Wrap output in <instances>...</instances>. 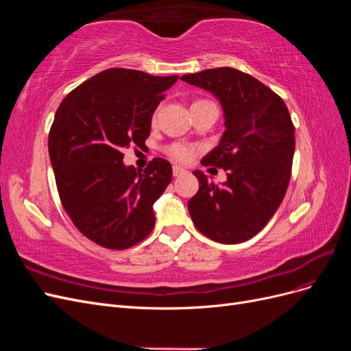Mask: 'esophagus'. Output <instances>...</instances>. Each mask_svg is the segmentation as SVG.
<instances>
[{"label":"esophagus","mask_w":351,"mask_h":351,"mask_svg":"<svg viewBox=\"0 0 351 351\" xmlns=\"http://www.w3.org/2000/svg\"><path fill=\"white\" fill-rule=\"evenodd\" d=\"M184 173H186V169H184L183 167H180V165H174V167H173V174H174V177H178V176L184 174Z\"/></svg>","instance_id":"1"}]
</instances>
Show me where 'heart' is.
<instances>
[{"instance_id":"b5f03b06","label":"heart","mask_w":351,"mask_h":351,"mask_svg":"<svg viewBox=\"0 0 351 351\" xmlns=\"http://www.w3.org/2000/svg\"><path fill=\"white\" fill-rule=\"evenodd\" d=\"M155 119H156V114H154V120ZM169 154H171V156H174L176 159H178V161L186 162V161H190V159H192L193 149H192V147L186 146V145L177 143V145H173L171 147H169Z\"/></svg>"}]
</instances>
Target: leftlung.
I'll return each mask as SVG.
<instances>
[{
    "mask_svg": "<svg viewBox=\"0 0 351 351\" xmlns=\"http://www.w3.org/2000/svg\"><path fill=\"white\" fill-rule=\"evenodd\" d=\"M182 80L214 95L226 120L218 146L200 164L227 169V182L218 186L193 171L199 190L187 204L190 217L210 240L243 243L268 224L289 187L295 146L290 112L277 93L236 69H209Z\"/></svg>",
    "mask_w": 351,
    "mask_h": 351,
    "instance_id": "left-lung-1",
    "label": "left lung"
}]
</instances>
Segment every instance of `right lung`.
Segmentation results:
<instances>
[{"label": "right lung", "mask_w": 351, "mask_h": 351, "mask_svg": "<svg viewBox=\"0 0 351 351\" xmlns=\"http://www.w3.org/2000/svg\"><path fill=\"white\" fill-rule=\"evenodd\" d=\"M177 79L110 69L79 84L56 112L48 151L61 204L102 247H132L155 226L154 204L171 183V164L154 158L142 173L124 165L123 151L145 145L154 111Z\"/></svg>", "instance_id": "1"}]
</instances>
